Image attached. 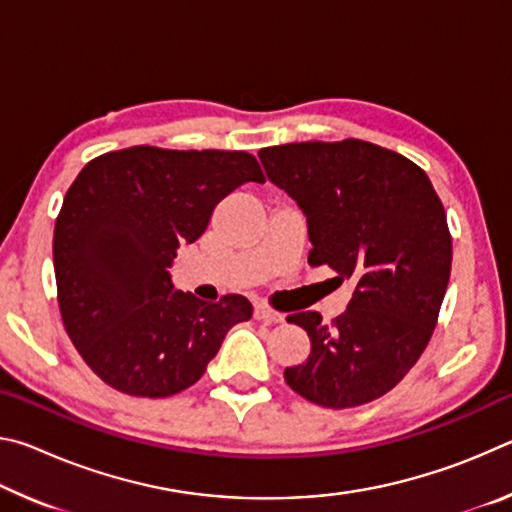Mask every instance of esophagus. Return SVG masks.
<instances>
[{"instance_id": "esophagus-1", "label": "esophagus", "mask_w": 512, "mask_h": 512, "mask_svg": "<svg viewBox=\"0 0 512 512\" xmlns=\"http://www.w3.org/2000/svg\"><path fill=\"white\" fill-rule=\"evenodd\" d=\"M255 318L262 320V323H282L284 316L277 314V311L268 309L266 305H255Z\"/></svg>"}]
</instances>
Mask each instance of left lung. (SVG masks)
Returning a JSON list of instances; mask_svg holds the SVG:
<instances>
[{
	"instance_id": "1",
	"label": "left lung",
	"mask_w": 512,
	"mask_h": 512,
	"mask_svg": "<svg viewBox=\"0 0 512 512\" xmlns=\"http://www.w3.org/2000/svg\"><path fill=\"white\" fill-rule=\"evenodd\" d=\"M266 176L307 216L309 264L352 280L348 309L287 320L311 352L287 384L327 409L377 400L400 384L436 327L452 271V235L431 180L404 155L363 140L296 142L259 151Z\"/></svg>"
}]
</instances>
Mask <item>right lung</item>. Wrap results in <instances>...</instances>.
Instances as JSON below:
<instances>
[{
    "label": "right lung",
    "mask_w": 512,
    "mask_h": 512,
    "mask_svg": "<svg viewBox=\"0 0 512 512\" xmlns=\"http://www.w3.org/2000/svg\"><path fill=\"white\" fill-rule=\"evenodd\" d=\"M264 183L246 151L131 146L85 164L54 228L65 329L117 391L169 397L203 377L228 329L253 316L244 296L203 302L173 289L176 250L203 235L214 207Z\"/></svg>",
    "instance_id": "add662e5"
}]
</instances>
